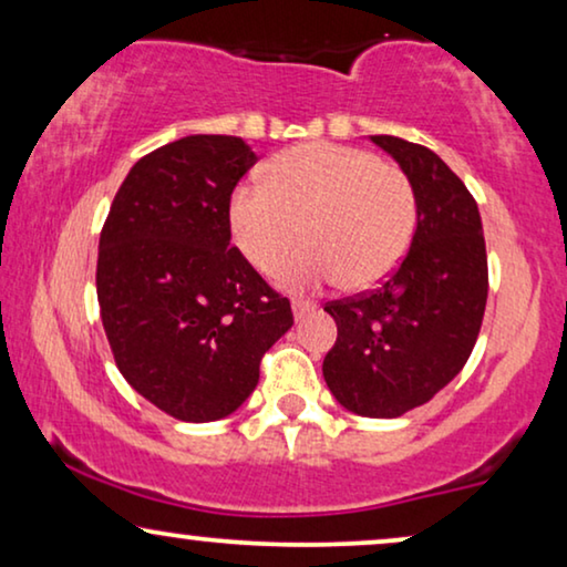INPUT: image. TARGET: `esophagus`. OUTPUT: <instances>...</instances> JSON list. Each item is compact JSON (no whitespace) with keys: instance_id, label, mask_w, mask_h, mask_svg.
<instances>
[{"instance_id":"34e87169","label":"esophagus","mask_w":567,"mask_h":567,"mask_svg":"<svg viewBox=\"0 0 567 567\" xmlns=\"http://www.w3.org/2000/svg\"><path fill=\"white\" fill-rule=\"evenodd\" d=\"M291 309H293V317H297V322H301L305 320V317H309L317 309V305L315 301H309V299H293L291 301Z\"/></svg>"}]
</instances>
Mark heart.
Instances as JSON below:
<instances>
[{
    "mask_svg": "<svg viewBox=\"0 0 567 567\" xmlns=\"http://www.w3.org/2000/svg\"><path fill=\"white\" fill-rule=\"evenodd\" d=\"M417 198L408 173L355 146L312 142L276 154L268 183L237 185L229 229L245 260L278 284L305 291L336 281L374 289L394 274L413 243Z\"/></svg>",
    "mask_w": 567,
    "mask_h": 567,
    "instance_id": "obj_1",
    "label": "heart"
}]
</instances>
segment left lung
Segmentation results:
<instances>
[{
	"mask_svg": "<svg viewBox=\"0 0 567 567\" xmlns=\"http://www.w3.org/2000/svg\"><path fill=\"white\" fill-rule=\"evenodd\" d=\"M405 169L417 227L394 274L374 291L328 301L338 340L322 374L346 410L400 417L452 382L467 363L487 301V255L475 198L421 144L371 136Z\"/></svg>",
	"mask_w": 567,
	"mask_h": 567,
	"instance_id": "1",
	"label": "left lung"
}]
</instances>
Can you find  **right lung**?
<instances>
[{"label":"right lung","instance_id":"1","mask_svg":"<svg viewBox=\"0 0 567 567\" xmlns=\"http://www.w3.org/2000/svg\"><path fill=\"white\" fill-rule=\"evenodd\" d=\"M258 157L198 134L131 167L100 231L97 301L121 374L185 423L250 398L260 359L293 324L289 299L229 245V198Z\"/></svg>","mask_w":567,"mask_h":567}]
</instances>
